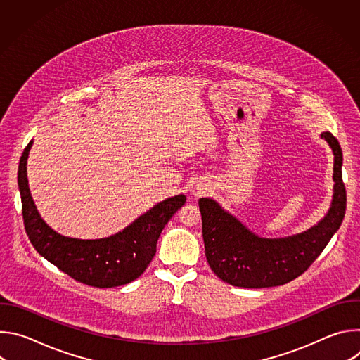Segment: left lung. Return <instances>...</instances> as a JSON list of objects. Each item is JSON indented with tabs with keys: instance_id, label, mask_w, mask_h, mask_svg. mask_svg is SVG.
Wrapping results in <instances>:
<instances>
[{
	"instance_id": "8db88e82",
	"label": "left lung",
	"mask_w": 360,
	"mask_h": 360,
	"mask_svg": "<svg viewBox=\"0 0 360 360\" xmlns=\"http://www.w3.org/2000/svg\"><path fill=\"white\" fill-rule=\"evenodd\" d=\"M322 138L335 155L333 199L326 217L309 231L281 239L259 238L214 199H199L205 256L224 282L250 289L285 285L307 271L339 229L346 211L342 149L330 132H323Z\"/></svg>"
}]
</instances>
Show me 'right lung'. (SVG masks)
<instances>
[{
  "label": "right lung",
  "instance_id": "obj_1",
  "mask_svg": "<svg viewBox=\"0 0 360 360\" xmlns=\"http://www.w3.org/2000/svg\"><path fill=\"white\" fill-rule=\"evenodd\" d=\"M32 141L25 146L18 167L22 219L28 239L46 261L72 279L94 286L114 288L139 278L157 252V242L186 196L176 195L155 205L135 222L104 239H75L57 233L39 217L30 193L27 158Z\"/></svg>",
  "mask_w": 360,
  "mask_h": 360
}]
</instances>
